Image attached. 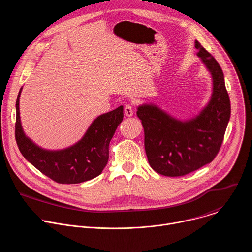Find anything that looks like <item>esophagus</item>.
<instances>
[{
  "instance_id": "34e87169",
  "label": "esophagus",
  "mask_w": 252,
  "mask_h": 252,
  "mask_svg": "<svg viewBox=\"0 0 252 252\" xmlns=\"http://www.w3.org/2000/svg\"><path fill=\"white\" fill-rule=\"evenodd\" d=\"M125 115L126 117H131L133 115V108L131 105H126L125 107Z\"/></svg>"
}]
</instances>
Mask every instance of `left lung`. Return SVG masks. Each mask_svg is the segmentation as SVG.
I'll return each instance as SVG.
<instances>
[{"mask_svg":"<svg viewBox=\"0 0 252 252\" xmlns=\"http://www.w3.org/2000/svg\"><path fill=\"white\" fill-rule=\"evenodd\" d=\"M195 47L213 79L212 97L200 114L180 121L154 104H143L136 112L144 128L149 165L164 176H183L212 162L230 118V101L220 64L197 40Z\"/></svg>","mask_w":252,"mask_h":252,"instance_id":"left-lung-1","label":"left lung"}]
</instances>
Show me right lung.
I'll use <instances>...</instances> for the list:
<instances>
[{
  "label": "right lung",
  "mask_w": 252,
  "mask_h": 252,
  "mask_svg": "<svg viewBox=\"0 0 252 252\" xmlns=\"http://www.w3.org/2000/svg\"><path fill=\"white\" fill-rule=\"evenodd\" d=\"M19 92L16 110V140L21 153L42 174L60 184H78L99 176L109 159V144L124 119V107L99 116L74 145L46 150L29 138L22 126Z\"/></svg>",
  "instance_id": "right-lung-1"
}]
</instances>
